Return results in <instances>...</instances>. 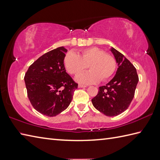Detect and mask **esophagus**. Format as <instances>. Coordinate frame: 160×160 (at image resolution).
I'll return each mask as SVG.
<instances>
[{"label": "esophagus", "mask_w": 160, "mask_h": 160, "mask_svg": "<svg viewBox=\"0 0 160 160\" xmlns=\"http://www.w3.org/2000/svg\"><path fill=\"white\" fill-rule=\"evenodd\" d=\"M78 87H79V88H86L87 86L82 85V84H79V85H78Z\"/></svg>", "instance_id": "34e87169"}]
</instances>
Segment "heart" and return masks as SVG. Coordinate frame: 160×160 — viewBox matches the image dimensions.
Wrapping results in <instances>:
<instances>
[{"mask_svg": "<svg viewBox=\"0 0 160 160\" xmlns=\"http://www.w3.org/2000/svg\"><path fill=\"white\" fill-rule=\"evenodd\" d=\"M64 66L69 73L77 75L89 67L90 71L76 76L78 82L84 84H95L106 81L113 76L116 69V62L110 54L98 47L81 50L79 55L68 52L64 58Z\"/></svg>", "mask_w": 160, "mask_h": 160, "instance_id": "b5f03b06", "label": "heart"}]
</instances>
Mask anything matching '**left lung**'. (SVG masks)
<instances>
[{"label":"left lung","mask_w":160,"mask_h":160,"mask_svg":"<svg viewBox=\"0 0 160 160\" xmlns=\"http://www.w3.org/2000/svg\"><path fill=\"white\" fill-rule=\"evenodd\" d=\"M118 63L116 74L105 86L99 87L91 102L98 111L107 116H116L128 108L133 99L139 81L136 69L125 56L111 47Z\"/></svg>","instance_id":"8db88e82"}]
</instances>
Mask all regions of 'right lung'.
Wrapping results in <instances>:
<instances>
[{
    "mask_svg": "<svg viewBox=\"0 0 160 160\" xmlns=\"http://www.w3.org/2000/svg\"><path fill=\"white\" fill-rule=\"evenodd\" d=\"M67 52L60 47L45 53L29 66L24 78L30 102L47 116H56L65 110L78 88L64 66Z\"/></svg>",
    "mask_w": 160,
    "mask_h": 160,
    "instance_id": "add662e5",
    "label": "right lung"
}]
</instances>
